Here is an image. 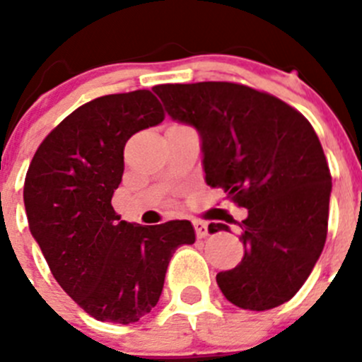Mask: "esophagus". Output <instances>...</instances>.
<instances>
[{"mask_svg": "<svg viewBox=\"0 0 362 362\" xmlns=\"http://www.w3.org/2000/svg\"><path fill=\"white\" fill-rule=\"evenodd\" d=\"M194 224V229H196V236H198L199 240L202 238H206L208 235H210V229H208V224L203 221H194L192 222Z\"/></svg>", "mask_w": 362, "mask_h": 362, "instance_id": "1", "label": "esophagus"}]
</instances>
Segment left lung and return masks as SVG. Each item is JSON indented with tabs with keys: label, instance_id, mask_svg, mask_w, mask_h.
<instances>
[{
	"label": "left lung",
	"instance_id": "8db88e82",
	"mask_svg": "<svg viewBox=\"0 0 362 362\" xmlns=\"http://www.w3.org/2000/svg\"><path fill=\"white\" fill-rule=\"evenodd\" d=\"M168 115L196 127L204 180L249 210L242 262L217 275L243 310H272L301 289L327 236L331 173L319 136L296 108L233 82L156 86ZM210 233L229 231L226 224Z\"/></svg>",
	"mask_w": 362,
	"mask_h": 362
}]
</instances>
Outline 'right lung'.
I'll use <instances>...</instances> for the list:
<instances>
[{
  "mask_svg": "<svg viewBox=\"0 0 362 362\" xmlns=\"http://www.w3.org/2000/svg\"><path fill=\"white\" fill-rule=\"evenodd\" d=\"M163 119L147 89L96 98L47 134L25 173L33 238L64 293L101 322L131 324L147 315L175 250L196 242L189 221L131 224L112 206L126 141Z\"/></svg>",
  "mask_w": 362,
  "mask_h": 362,
  "instance_id": "1",
  "label": "right lung"
}]
</instances>
